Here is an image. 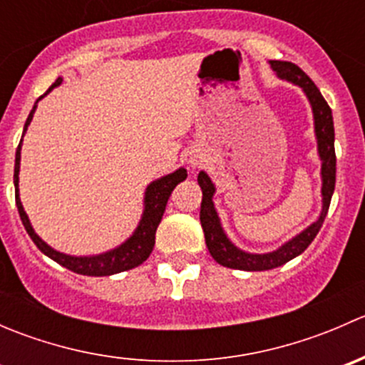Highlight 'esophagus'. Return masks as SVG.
Returning a JSON list of instances; mask_svg holds the SVG:
<instances>
[{
	"label": "esophagus",
	"instance_id": "34e87169",
	"mask_svg": "<svg viewBox=\"0 0 365 365\" xmlns=\"http://www.w3.org/2000/svg\"><path fill=\"white\" fill-rule=\"evenodd\" d=\"M189 164H190V165H192V168H196V165H197V164H200V160H197V159H196V157H194V159H192V157H190V159H189Z\"/></svg>",
	"mask_w": 365,
	"mask_h": 365
}]
</instances>
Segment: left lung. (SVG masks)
I'll use <instances>...</instances> for the list:
<instances>
[{
    "instance_id": "left-lung-1",
    "label": "left lung",
    "mask_w": 365,
    "mask_h": 365,
    "mask_svg": "<svg viewBox=\"0 0 365 365\" xmlns=\"http://www.w3.org/2000/svg\"><path fill=\"white\" fill-rule=\"evenodd\" d=\"M268 65H270V68L274 70L279 79L288 81V83L302 88L304 95L307 97L309 106H311L318 157L319 162H322V171H319V176H322V212H319L318 219L314 222L309 224L305 230H302L295 237L289 238L288 242H284L275 251L261 254L247 252L238 247V245H235L226 235V231H224L215 203H213L215 185L210 180V176L205 171H201L197 175V183L203 190L200 220L205 231L206 247H208L210 254H212L217 263L227 268H235V270H272V268L282 267L284 263L292 261L293 257L300 256L318 235L319 227H322L323 220L327 217V212H329L334 189H336V148H334L336 134H334L332 109L329 108L323 95L316 88V84L295 63H292V61H268Z\"/></svg>"
}]
</instances>
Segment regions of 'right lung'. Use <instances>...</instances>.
<instances>
[{
  "label": "right lung",
  "mask_w": 365,
  "mask_h": 365,
  "mask_svg": "<svg viewBox=\"0 0 365 365\" xmlns=\"http://www.w3.org/2000/svg\"><path fill=\"white\" fill-rule=\"evenodd\" d=\"M61 81H63V77H58V79L53 83V86H51L42 97L36 98L35 106H33L31 113H29L28 120H26L24 123L23 138L26 130H28L29 123H31L33 114H35L36 106H38V101H42L49 91H53L54 88L60 86ZM21 148H23V139H21L19 146H17L16 168H14L16 205H17V210H19L21 220H23L24 230L28 231L29 238H31L33 244L46 254L47 257L56 261V263L61 264V267L76 272V274L90 275V277H104V275H114L125 270H132V268L139 267L143 261L148 259V256L153 251V245H155V231L157 227H159L162 215H164V210H165V205H168L169 196H171L173 189H175L180 182H183V180L187 178L185 168H178L176 171L160 176V178L153 180V182L148 183V187H146L145 190V197H143L141 219H139L134 233H132L127 240L121 242L120 245H116V247L109 249V251L106 252L90 254V256H73V254H65L51 247L47 242H43L42 238L35 233L31 222H29V217L28 213L24 212V206L21 203V196H19Z\"/></svg>",
  "instance_id": "obj_1"
}]
</instances>
